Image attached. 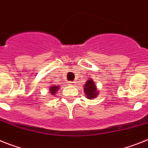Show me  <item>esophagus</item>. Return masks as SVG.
Returning <instances> with one entry per match:
<instances>
[{"label": "esophagus", "instance_id": "34e87169", "mask_svg": "<svg viewBox=\"0 0 148 148\" xmlns=\"http://www.w3.org/2000/svg\"><path fill=\"white\" fill-rule=\"evenodd\" d=\"M74 84H75V82H70V83H69V85H70V86H74Z\"/></svg>", "mask_w": 148, "mask_h": 148}]
</instances>
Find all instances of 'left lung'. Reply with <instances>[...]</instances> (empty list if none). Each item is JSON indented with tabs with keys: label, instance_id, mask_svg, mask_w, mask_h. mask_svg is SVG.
Segmentation results:
<instances>
[{
	"label": "left lung",
	"instance_id": "8db88e82",
	"mask_svg": "<svg viewBox=\"0 0 148 148\" xmlns=\"http://www.w3.org/2000/svg\"><path fill=\"white\" fill-rule=\"evenodd\" d=\"M84 92L86 95V98H95L98 95V91L97 89L95 83H94L92 79H87L86 83L84 85Z\"/></svg>",
	"mask_w": 148,
	"mask_h": 148
}]
</instances>
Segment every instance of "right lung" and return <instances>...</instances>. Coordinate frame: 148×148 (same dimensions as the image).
I'll return each instance as SVG.
<instances>
[{"instance_id": "obj_1", "label": "right lung", "mask_w": 148, "mask_h": 148, "mask_svg": "<svg viewBox=\"0 0 148 148\" xmlns=\"http://www.w3.org/2000/svg\"><path fill=\"white\" fill-rule=\"evenodd\" d=\"M59 88H60L59 86H53L50 88V93L51 95H55V94H56V91H58Z\"/></svg>"}]
</instances>
